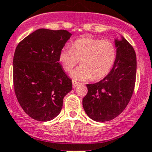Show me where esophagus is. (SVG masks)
<instances>
[{
	"label": "esophagus",
	"instance_id": "esophagus-1",
	"mask_svg": "<svg viewBox=\"0 0 152 152\" xmlns=\"http://www.w3.org/2000/svg\"><path fill=\"white\" fill-rule=\"evenodd\" d=\"M80 83L77 82V81H75V80H72V86L73 87H76V86H77L78 85H80Z\"/></svg>",
	"mask_w": 152,
	"mask_h": 152
}]
</instances>
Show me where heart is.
Returning <instances> with one entry per match:
<instances>
[{"mask_svg":"<svg viewBox=\"0 0 152 152\" xmlns=\"http://www.w3.org/2000/svg\"><path fill=\"white\" fill-rule=\"evenodd\" d=\"M117 58V48L113 42L84 37L74 41L71 48L60 51L58 60L66 72H70L79 63L81 66L71 72L74 80L92 78L98 80L111 71Z\"/></svg>","mask_w":152,"mask_h":152,"instance_id":"b5f03b06","label":"heart"}]
</instances>
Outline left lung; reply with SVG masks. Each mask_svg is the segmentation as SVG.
Returning a JSON list of instances; mask_svg holds the SVG:
<instances>
[{
  "label": "left lung",
  "instance_id": "obj_1",
  "mask_svg": "<svg viewBox=\"0 0 152 152\" xmlns=\"http://www.w3.org/2000/svg\"><path fill=\"white\" fill-rule=\"evenodd\" d=\"M117 58L111 71L98 83L87 84L83 100L84 110L92 120L109 121L121 114L131 100L134 89L137 58L134 49L121 36L115 39Z\"/></svg>",
  "mask_w": 152,
  "mask_h": 152
}]
</instances>
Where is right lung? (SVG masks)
<instances>
[{
    "mask_svg": "<svg viewBox=\"0 0 152 152\" xmlns=\"http://www.w3.org/2000/svg\"><path fill=\"white\" fill-rule=\"evenodd\" d=\"M72 34L66 30L40 28L15 49L13 81L16 97L33 119L48 121L59 114L63 98L72 90L58 56Z\"/></svg>",
    "mask_w": 152,
    "mask_h": 152,
    "instance_id": "obj_1",
    "label": "right lung"
}]
</instances>
